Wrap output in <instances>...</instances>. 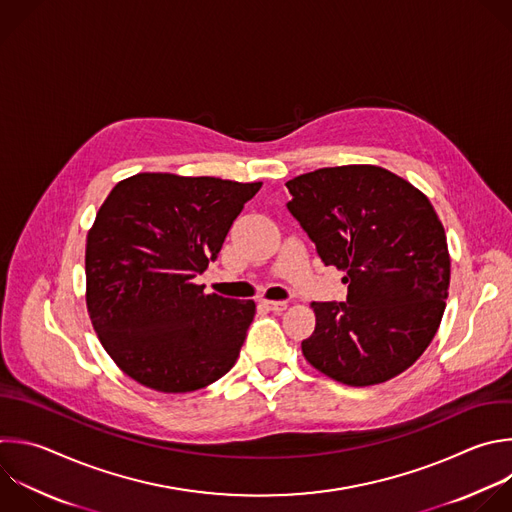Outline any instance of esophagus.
<instances>
[{
  "label": "esophagus",
  "mask_w": 512,
  "mask_h": 512,
  "mask_svg": "<svg viewBox=\"0 0 512 512\" xmlns=\"http://www.w3.org/2000/svg\"><path fill=\"white\" fill-rule=\"evenodd\" d=\"M261 303L269 309V311H283L287 309V301H271V299H261Z\"/></svg>",
  "instance_id": "1"
}]
</instances>
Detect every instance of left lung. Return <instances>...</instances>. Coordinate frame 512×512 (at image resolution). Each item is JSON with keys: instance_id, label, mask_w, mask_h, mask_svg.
<instances>
[{"instance_id": "8db88e82", "label": "left lung", "mask_w": 512, "mask_h": 512, "mask_svg": "<svg viewBox=\"0 0 512 512\" xmlns=\"http://www.w3.org/2000/svg\"><path fill=\"white\" fill-rule=\"evenodd\" d=\"M289 213L325 265L346 271V301H313L305 360L348 386L408 370L434 339L450 255L428 197L374 164L319 168L285 183Z\"/></svg>"}]
</instances>
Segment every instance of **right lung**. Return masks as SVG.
<instances>
[{"label": "right lung", "instance_id": "1", "mask_svg": "<svg viewBox=\"0 0 512 512\" xmlns=\"http://www.w3.org/2000/svg\"><path fill=\"white\" fill-rule=\"evenodd\" d=\"M259 189L140 173L102 203L86 239V305L100 344L138 384L185 394L235 366L255 303L205 295L193 279Z\"/></svg>", "mask_w": 512, "mask_h": 512}]
</instances>
